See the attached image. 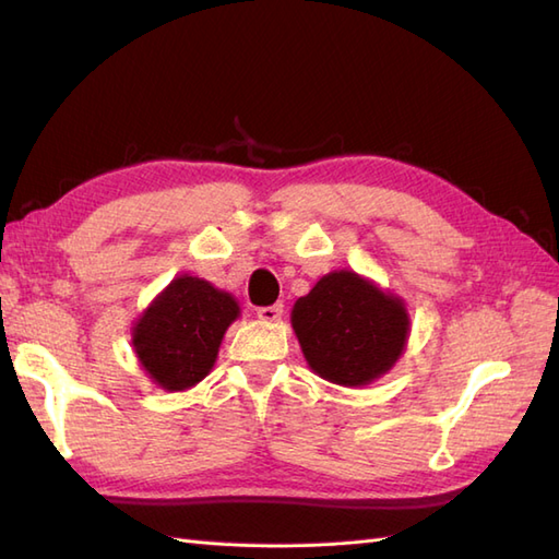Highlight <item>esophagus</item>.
I'll list each match as a JSON object with an SVG mask.
<instances>
[{
  "label": "esophagus",
  "instance_id": "1",
  "mask_svg": "<svg viewBox=\"0 0 559 559\" xmlns=\"http://www.w3.org/2000/svg\"><path fill=\"white\" fill-rule=\"evenodd\" d=\"M281 314H283V305H269V307H259V310H257V317L266 324L278 322Z\"/></svg>",
  "mask_w": 559,
  "mask_h": 559
}]
</instances>
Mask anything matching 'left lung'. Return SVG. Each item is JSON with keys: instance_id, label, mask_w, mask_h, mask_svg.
Masks as SVG:
<instances>
[{"instance_id": "8db88e82", "label": "left lung", "mask_w": 559, "mask_h": 559, "mask_svg": "<svg viewBox=\"0 0 559 559\" xmlns=\"http://www.w3.org/2000/svg\"><path fill=\"white\" fill-rule=\"evenodd\" d=\"M307 365L326 382L365 386L386 374L411 334L406 305L355 271H331L293 305Z\"/></svg>"}]
</instances>
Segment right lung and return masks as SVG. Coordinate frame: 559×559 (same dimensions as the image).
<instances>
[{
	"label": "right lung",
	"mask_w": 559,
	"mask_h": 559,
	"mask_svg": "<svg viewBox=\"0 0 559 559\" xmlns=\"http://www.w3.org/2000/svg\"><path fill=\"white\" fill-rule=\"evenodd\" d=\"M237 317L240 305L230 293L185 273L139 317L132 346L153 384L185 391L211 372L225 331Z\"/></svg>",
	"instance_id": "1"
}]
</instances>
